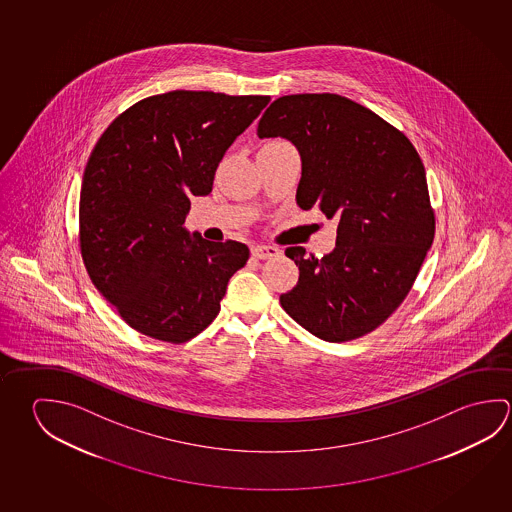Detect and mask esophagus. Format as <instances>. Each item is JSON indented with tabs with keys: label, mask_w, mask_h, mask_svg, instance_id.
Masks as SVG:
<instances>
[{
	"label": "esophagus",
	"mask_w": 512,
	"mask_h": 512,
	"mask_svg": "<svg viewBox=\"0 0 512 512\" xmlns=\"http://www.w3.org/2000/svg\"><path fill=\"white\" fill-rule=\"evenodd\" d=\"M252 255L255 259H271V257H277L278 250L275 246H266V244H257L253 246Z\"/></svg>",
	"instance_id": "obj_1"
}]
</instances>
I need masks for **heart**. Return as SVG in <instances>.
Masks as SVG:
<instances>
[{
  "label": "heart",
  "mask_w": 512,
  "mask_h": 512,
  "mask_svg": "<svg viewBox=\"0 0 512 512\" xmlns=\"http://www.w3.org/2000/svg\"><path fill=\"white\" fill-rule=\"evenodd\" d=\"M275 145H287L286 142H280V140H275V142H269V144L264 145V147H275Z\"/></svg>",
  "instance_id": "heart-1"
}]
</instances>
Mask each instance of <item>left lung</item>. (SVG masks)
Here are the masks:
<instances>
[{"label": "left lung", "instance_id": "left-lung-1", "mask_svg": "<svg viewBox=\"0 0 512 512\" xmlns=\"http://www.w3.org/2000/svg\"><path fill=\"white\" fill-rule=\"evenodd\" d=\"M257 135L295 145L298 207L338 221L336 248L322 259L287 248L300 277L280 295L284 311L332 343L374 331L410 293L435 237L421 156L399 129L334 93L280 97Z\"/></svg>", "mask_w": 512, "mask_h": 512}]
</instances>
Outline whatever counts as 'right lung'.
Returning a JSON list of instances; mask_svg holds the SVG:
<instances>
[{
  "label": "right lung",
  "instance_id": "1",
  "mask_svg": "<svg viewBox=\"0 0 512 512\" xmlns=\"http://www.w3.org/2000/svg\"><path fill=\"white\" fill-rule=\"evenodd\" d=\"M269 97L176 90L136 102L102 133L82 178L79 239L91 282L124 322L185 343L214 322L228 280L250 257L183 226L190 196Z\"/></svg>",
  "mask_w": 512,
  "mask_h": 512
}]
</instances>
